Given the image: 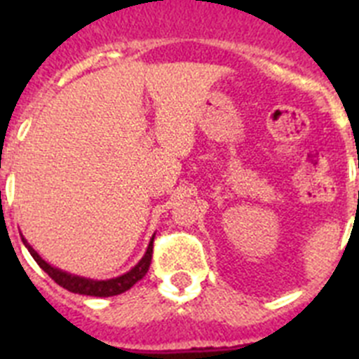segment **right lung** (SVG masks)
Wrapping results in <instances>:
<instances>
[{
	"instance_id": "obj_1",
	"label": "right lung",
	"mask_w": 359,
	"mask_h": 359,
	"mask_svg": "<svg viewBox=\"0 0 359 359\" xmlns=\"http://www.w3.org/2000/svg\"><path fill=\"white\" fill-rule=\"evenodd\" d=\"M21 239H23V244L28 248L30 255L34 257V261L41 266V269H43V271H46V273H48L50 277H52L53 280L59 284V286L65 287V290L72 291V293L88 294V297H115V294H120V293H123V291L131 290L136 282L142 280V278L145 277V273L149 271V266H151L152 241H154V237H152L151 243H149L145 255L142 257L140 262H138L135 268L129 269L128 273L120 275V277H116V278H109V280H93V278L79 277V275L66 273V271H62V269L53 268V266H50L48 262L41 259L39 253L32 248L23 236H21Z\"/></svg>"
}]
</instances>
